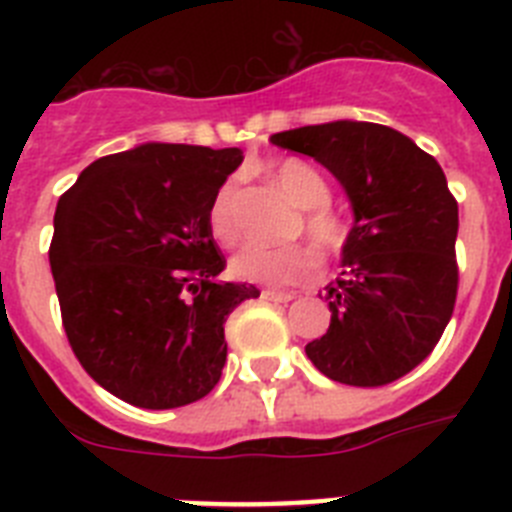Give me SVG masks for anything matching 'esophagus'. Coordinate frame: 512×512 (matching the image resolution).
<instances>
[{"mask_svg":"<svg viewBox=\"0 0 512 512\" xmlns=\"http://www.w3.org/2000/svg\"><path fill=\"white\" fill-rule=\"evenodd\" d=\"M261 297L269 302H292L297 295L295 292H282V289H264V292H261Z\"/></svg>","mask_w":512,"mask_h":512,"instance_id":"esophagus-1","label":"esophagus"}]
</instances>
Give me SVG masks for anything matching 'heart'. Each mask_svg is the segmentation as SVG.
I'll list each match as a JSON object with an SVG mask.
<instances>
[{
	"instance_id": "b5f03b06",
	"label": "heart",
	"mask_w": 512,
	"mask_h": 512,
	"mask_svg": "<svg viewBox=\"0 0 512 512\" xmlns=\"http://www.w3.org/2000/svg\"><path fill=\"white\" fill-rule=\"evenodd\" d=\"M269 179L297 207H302L297 230L305 233L310 245L320 256H336L348 241V225L341 212L330 205L328 179L302 158H284L274 164L269 169ZM235 197H238V182L228 179L220 184L210 205V230L223 246H233L241 235L235 217ZM311 249L305 243L282 248L248 246L230 261V269L235 277L246 282L274 284V287L302 284L318 271V256Z\"/></svg>"
}]
</instances>
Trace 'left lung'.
I'll return each mask as SVG.
<instances>
[{"label": "left lung", "mask_w": 512, "mask_h": 512, "mask_svg": "<svg viewBox=\"0 0 512 512\" xmlns=\"http://www.w3.org/2000/svg\"><path fill=\"white\" fill-rule=\"evenodd\" d=\"M346 189L356 223L330 282V325L305 346L333 382L384 387L413 372L449 325L459 289V205L431 153L377 122H325L271 135Z\"/></svg>", "instance_id": "obj_1"}]
</instances>
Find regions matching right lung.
Returning <instances> with one entry per match:
<instances>
[{
    "mask_svg": "<svg viewBox=\"0 0 512 512\" xmlns=\"http://www.w3.org/2000/svg\"><path fill=\"white\" fill-rule=\"evenodd\" d=\"M241 148L146 143L81 171L61 194L48 248L61 323L84 372L135 408L197 402L220 382L225 320L259 297L217 282L210 230Z\"/></svg>",
    "mask_w": 512,
    "mask_h": 512,
    "instance_id": "right-lung-1",
    "label": "right lung"
}]
</instances>
